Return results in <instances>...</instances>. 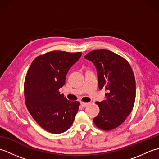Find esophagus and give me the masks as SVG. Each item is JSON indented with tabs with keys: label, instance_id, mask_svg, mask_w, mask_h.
Instances as JSON below:
<instances>
[{
	"label": "esophagus",
	"instance_id": "1",
	"mask_svg": "<svg viewBox=\"0 0 159 159\" xmlns=\"http://www.w3.org/2000/svg\"><path fill=\"white\" fill-rule=\"evenodd\" d=\"M89 104V103H87V102H80V105H81L83 107H85L86 106H87Z\"/></svg>",
	"mask_w": 159,
	"mask_h": 159
}]
</instances>
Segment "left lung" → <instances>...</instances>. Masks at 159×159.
<instances>
[{
	"instance_id": "1",
	"label": "left lung",
	"mask_w": 159,
	"mask_h": 159,
	"mask_svg": "<svg viewBox=\"0 0 159 159\" xmlns=\"http://www.w3.org/2000/svg\"><path fill=\"white\" fill-rule=\"evenodd\" d=\"M85 59L96 67L99 89L107 92L105 100L96 102L100 113L93 122L101 130H113L120 126L133 110L136 96L133 70L122 57L108 50H92Z\"/></svg>"
}]
</instances>
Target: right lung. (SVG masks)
I'll return each mask as SVG.
<instances>
[{
  "instance_id": "add662e5",
  "label": "right lung",
  "mask_w": 159,
  "mask_h": 159,
  "mask_svg": "<svg viewBox=\"0 0 159 159\" xmlns=\"http://www.w3.org/2000/svg\"><path fill=\"white\" fill-rule=\"evenodd\" d=\"M81 55L80 52H49L37 57L26 73V106L36 122L49 133L59 134L69 129L79 111V102L67 100L59 89Z\"/></svg>"
}]
</instances>
